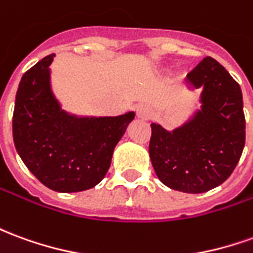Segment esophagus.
<instances>
[{"mask_svg":"<svg viewBox=\"0 0 253 253\" xmlns=\"http://www.w3.org/2000/svg\"><path fill=\"white\" fill-rule=\"evenodd\" d=\"M137 116H138L139 119H142V121H148V119H151L152 116V111L149 107H146V105H139L138 108H137Z\"/></svg>","mask_w":253,"mask_h":253,"instance_id":"1","label":"esophagus"}]
</instances>
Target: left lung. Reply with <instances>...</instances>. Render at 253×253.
Returning <instances> with one entry per match:
<instances>
[{
    "mask_svg": "<svg viewBox=\"0 0 253 253\" xmlns=\"http://www.w3.org/2000/svg\"><path fill=\"white\" fill-rule=\"evenodd\" d=\"M201 89L200 108L172 130L151 123L149 156L166 186L185 193L216 188L236 169L245 145L243 93L238 84L212 57L186 75Z\"/></svg>",
    "mask_w": 253,
    "mask_h": 253,
    "instance_id": "obj_1",
    "label": "left lung"
}]
</instances>
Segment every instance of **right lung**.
Returning a JSON list of instances; mask_svg holds the SVG:
<instances>
[{
    "instance_id": "add662e5",
    "label": "right lung",
    "mask_w": 253,
    "mask_h": 253,
    "mask_svg": "<svg viewBox=\"0 0 253 253\" xmlns=\"http://www.w3.org/2000/svg\"><path fill=\"white\" fill-rule=\"evenodd\" d=\"M54 53L22 77L13 111V142L27 169L60 193L94 188L107 175L115 146L135 118L78 116L61 107L50 82Z\"/></svg>"
}]
</instances>
